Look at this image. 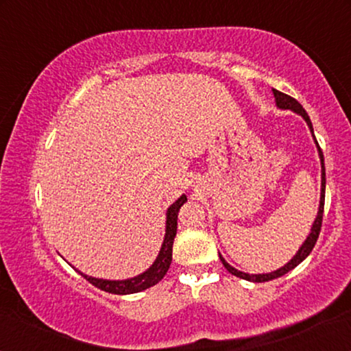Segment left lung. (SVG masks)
I'll return each instance as SVG.
<instances>
[{
  "mask_svg": "<svg viewBox=\"0 0 351 351\" xmlns=\"http://www.w3.org/2000/svg\"><path fill=\"white\" fill-rule=\"evenodd\" d=\"M273 94H275V100H276V105L280 107L281 110H292V112L299 113L302 118L305 119L306 124H308L311 134H313V126H311V121H310V117L306 114V112L304 110V107L297 102L294 97H291V95H287L285 93H280V90L273 89ZM313 138L316 142V147H318V153H319V160H321V198H319V209H318V215H316L315 222H313V227H311V232L308 237H306L305 243L302 244L299 251L294 257L291 258L289 262L286 263L285 267L278 268L276 271H271V273H262V275H249V273H244V271H239L237 268H233L230 263H227V261L220 256V261H222L223 267L227 268V270L232 273V275L238 276V278H243V280H247V281H254V282H263V281H270V280H275V278H280L282 275H286L287 271L294 270V268L299 265L300 262H304L306 257H308V254L311 252V249L315 247L316 244V239L319 237V232H321V223H323V213H324V190H326V171H324V156H323V152H321V148L318 145V141H316L315 134H313Z\"/></svg>",
  "mask_w": 351,
  "mask_h": 351,
  "instance_id": "8db88e82",
  "label": "left lung"
}]
</instances>
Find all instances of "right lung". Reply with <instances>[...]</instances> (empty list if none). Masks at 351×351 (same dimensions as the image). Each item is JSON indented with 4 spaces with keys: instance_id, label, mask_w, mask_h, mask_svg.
Wrapping results in <instances>:
<instances>
[{
    "instance_id": "1",
    "label": "right lung",
    "mask_w": 351,
    "mask_h": 351,
    "mask_svg": "<svg viewBox=\"0 0 351 351\" xmlns=\"http://www.w3.org/2000/svg\"><path fill=\"white\" fill-rule=\"evenodd\" d=\"M186 201V196L182 195L176 203L169 206L166 213V234L165 241L161 244L160 254H158L156 261L153 262V265L148 268L147 271H143L142 275H137L134 278H129V280H121V281H110V280H100V278H93L84 275V273L80 271V275L86 278L90 285L99 287L105 292H110V294H136V292L145 291L148 287L155 286L156 282H160L165 275L169 270L171 262H172V244H174V238L177 233V214H179V209L182 208Z\"/></svg>"
}]
</instances>
